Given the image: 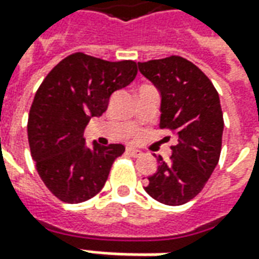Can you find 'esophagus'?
Instances as JSON below:
<instances>
[{"label":"esophagus","instance_id":"1","mask_svg":"<svg viewBox=\"0 0 259 259\" xmlns=\"http://www.w3.org/2000/svg\"><path fill=\"white\" fill-rule=\"evenodd\" d=\"M126 154L130 155V157H140L141 151L140 150H136V148H132V147H127L126 148Z\"/></svg>","mask_w":259,"mask_h":259}]
</instances>
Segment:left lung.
Wrapping results in <instances>:
<instances>
[{"instance_id": "left-lung-1", "label": "left lung", "mask_w": 259, "mask_h": 259, "mask_svg": "<svg viewBox=\"0 0 259 259\" xmlns=\"http://www.w3.org/2000/svg\"><path fill=\"white\" fill-rule=\"evenodd\" d=\"M139 70L161 93L159 127L178 137L170 161L157 157V172L144 189L162 204L182 205L204 189L221 157L219 94L200 68L178 55L139 62Z\"/></svg>"}]
</instances>
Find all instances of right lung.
Here are the masks:
<instances>
[{
  "label": "right lung",
  "mask_w": 259,
  "mask_h": 259,
  "mask_svg": "<svg viewBox=\"0 0 259 259\" xmlns=\"http://www.w3.org/2000/svg\"><path fill=\"white\" fill-rule=\"evenodd\" d=\"M135 61L109 62L74 53L38 87L29 112L27 137L40 178L58 200L77 204L100 193L122 144L85 146L93 116L107 111L109 97L135 80Z\"/></svg>",
  "instance_id": "obj_1"
}]
</instances>
